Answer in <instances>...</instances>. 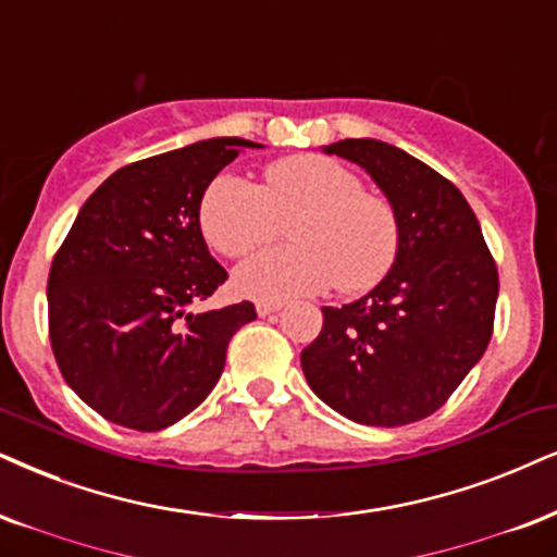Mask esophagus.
I'll return each mask as SVG.
<instances>
[{
    "label": "esophagus",
    "instance_id": "esophagus-1",
    "mask_svg": "<svg viewBox=\"0 0 557 557\" xmlns=\"http://www.w3.org/2000/svg\"><path fill=\"white\" fill-rule=\"evenodd\" d=\"M280 308H283V302H280V300H257V313H259V315L277 313Z\"/></svg>",
    "mask_w": 557,
    "mask_h": 557
}]
</instances>
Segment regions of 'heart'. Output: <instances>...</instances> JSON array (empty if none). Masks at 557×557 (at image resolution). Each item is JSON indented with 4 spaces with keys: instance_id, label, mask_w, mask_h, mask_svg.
Returning <instances> with one entry per match:
<instances>
[{
    "instance_id": "obj_1",
    "label": "heart",
    "mask_w": 557,
    "mask_h": 557,
    "mask_svg": "<svg viewBox=\"0 0 557 557\" xmlns=\"http://www.w3.org/2000/svg\"><path fill=\"white\" fill-rule=\"evenodd\" d=\"M200 231L223 257H246L283 234L290 244L251 257L234 274L255 300H287L339 283L344 293L375 287L398 257L396 208L368 193L339 161L302 153L274 161L264 185L218 174L202 193Z\"/></svg>"
}]
</instances>
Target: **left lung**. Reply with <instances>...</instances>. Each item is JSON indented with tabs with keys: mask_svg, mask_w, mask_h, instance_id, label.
<instances>
[{
	"mask_svg": "<svg viewBox=\"0 0 557 557\" xmlns=\"http://www.w3.org/2000/svg\"><path fill=\"white\" fill-rule=\"evenodd\" d=\"M375 180L400 226L391 272L364 298L323 308L300 351L308 385L342 417L404 426L445 406L494 334L498 272L478 218L453 182L375 138L323 149Z\"/></svg>",
	"mask_w": 557,
	"mask_h": 557,
	"instance_id": "1",
	"label": "left lung"
}]
</instances>
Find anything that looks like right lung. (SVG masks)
I'll list each match as a JSON object with an SVG mask.
<instances>
[{
    "instance_id": "1",
    "label": "right lung",
    "mask_w": 557,
    "mask_h": 557,
    "mask_svg": "<svg viewBox=\"0 0 557 557\" xmlns=\"http://www.w3.org/2000/svg\"><path fill=\"white\" fill-rule=\"evenodd\" d=\"M244 138L197 140L110 174L48 274V334L63 380L112 424L159 432L213 391L255 302L189 313L228 280L200 231L206 187Z\"/></svg>"
}]
</instances>
